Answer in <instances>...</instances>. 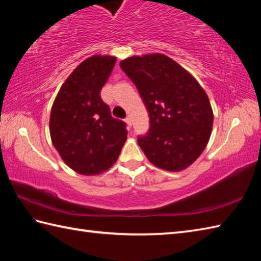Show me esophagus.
<instances>
[{"label":"esophagus","instance_id":"34e87169","mask_svg":"<svg viewBox=\"0 0 261 261\" xmlns=\"http://www.w3.org/2000/svg\"><path fill=\"white\" fill-rule=\"evenodd\" d=\"M124 121H125V123L129 125V126H131L132 125V121H131V118L130 116H126V118L124 119Z\"/></svg>","mask_w":261,"mask_h":261}]
</instances>
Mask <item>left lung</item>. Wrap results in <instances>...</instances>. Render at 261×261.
<instances>
[{"mask_svg": "<svg viewBox=\"0 0 261 261\" xmlns=\"http://www.w3.org/2000/svg\"><path fill=\"white\" fill-rule=\"evenodd\" d=\"M120 67L138 88L149 113L148 132L138 136L149 162L169 171L185 169L206 147L213 112L194 77L163 54L130 57Z\"/></svg>", "mask_w": 261, "mask_h": 261, "instance_id": "left-lung-1", "label": "left lung"}]
</instances>
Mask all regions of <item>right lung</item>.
<instances>
[{
  "mask_svg": "<svg viewBox=\"0 0 261 261\" xmlns=\"http://www.w3.org/2000/svg\"><path fill=\"white\" fill-rule=\"evenodd\" d=\"M116 58H87L59 90L49 129L55 148L71 169L96 175L109 169L126 140V123L111 115L101 90L112 73Z\"/></svg>",
  "mask_w": 261,
  "mask_h": 261,
  "instance_id": "right-lung-1",
  "label": "right lung"
}]
</instances>
